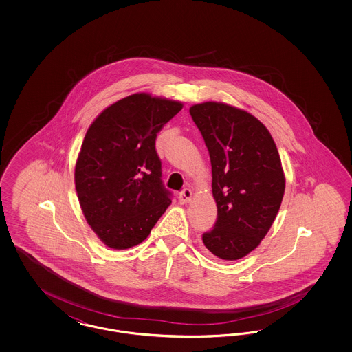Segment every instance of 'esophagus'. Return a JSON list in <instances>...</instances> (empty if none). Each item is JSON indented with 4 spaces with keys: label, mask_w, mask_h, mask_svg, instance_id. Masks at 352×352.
<instances>
[{
    "label": "esophagus",
    "mask_w": 352,
    "mask_h": 352,
    "mask_svg": "<svg viewBox=\"0 0 352 352\" xmlns=\"http://www.w3.org/2000/svg\"><path fill=\"white\" fill-rule=\"evenodd\" d=\"M191 198H192V191H191L190 188H184V191L179 194V201H181L182 204L190 203Z\"/></svg>",
    "instance_id": "34e87169"
}]
</instances>
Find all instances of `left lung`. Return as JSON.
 <instances>
[{
    "mask_svg": "<svg viewBox=\"0 0 352 352\" xmlns=\"http://www.w3.org/2000/svg\"><path fill=\"white\" fill-rule=\"evenodd\" d=\"M210 153L218 220L203 234L206 248L234 261L256 250L278 214L284 168L267 126L234 105L206 101L190 107Z\"/></svg>",
    "mask_w": 352,
    "mask_h": 352,
    "instance_id": "obj_1",
    "label": "left lung"
}]
</instances>
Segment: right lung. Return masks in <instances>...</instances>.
<instances>
[{
	"label": "right lung",
	"instance_id": "1",
	"mask_svg": "<svg viewBox=\"0 0 352 352\" xmlns=\"http://www.w3.org/2000/svg\"><path fill=\"white\" fill-rule=\"evenodd\" d=\"M182 108L181 101L137 92L107 107L89 125L75 187L84 218L108 248L141 244L170 206L154 145Z\"/></svg>",
	"mask_w": 352,
	"mask_h": 352
}]
</instances>
